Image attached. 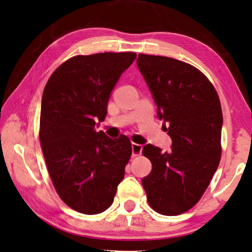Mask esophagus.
Masks as SVG:
<instances>
[{
	"label": "esophagus",
	"mask_w": 252,
	"mask_h": 252,
	"mask_svg": "<svg viewBox=\"0 0 252 252\" xmlns=\"http://www.w3.org/2000/svg\"><path fill=\"white\" fill-rule=\"evenodd\" d=\"M132 156L133 157H138V156H140L141 155V152H142V146L141 144H138V143H133L132 142Z\"/></svg>",
	"instance_id": "34e87169"
}]
</instances>
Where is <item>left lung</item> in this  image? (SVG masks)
<instances>
[{
  "mask_svg": "<svg viewBox=\"0 0 252 252\" xmlns=\"http://www.w3.org/2000/svg\"><path fill=\"white\" fill-rule=\"evenodd\" d=\"M136 64L168 126L170 152L147 144L142 153L152 171L142 179L150 207L164 216L192 208L210 183L221 158L222 110L215 87L189 63L139 54Z\"/></svg>",
  "mask_w": 252,
  "mask_h": 252,
  "instance_id": "obj_1",
  "label": "left lung"
}]
</instances>
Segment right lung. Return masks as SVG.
Here are the masks:
<instances>
[{
  "label": "right lung",
  "instance_id": "right-lung-1",
  "mask_svg": "<svg viewBox=\"0 0 252 252\" xmlns=\"http://www.w3.org/2000/svg\"><path fill=\"white\" fill-rule=\"evenodd\" d=\"M136 58L134 52L75 55L46 83L41 103L40 143L59 197L84 215L113 202L132 155L126 135L95 131L104 121L110 93Z\"/></svg>",
  "mask_w": 252,
  "mask_h": 252
}]
</instances>
